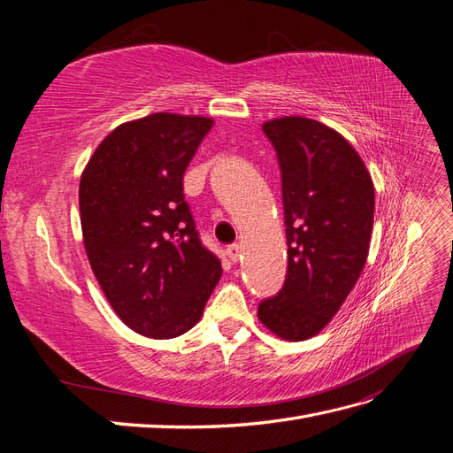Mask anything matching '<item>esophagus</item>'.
<instances>
[{
  "mask_svg": "<svg viewBox=\"0 0 453 453\" xmlns=\"http://www.w3.org/2000/svg\"><path fill=\"white\" fill-rule=\"evenodd\" d=\"M240 253H242V250H240L238 243H230L228 248H226V255H228V258L232 260V263H236V260L240 258Z\"/></svg>",
  "mask_w": 453,
  "mask_h": 453,
  "instance_id": "esophagus-1",
  "label": "esophagus"
}]
</instances>
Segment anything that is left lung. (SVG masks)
Listing matches in <instances>:
<instances>
[{"instance_id": "left-lung-1", "label": "left lung", "mask_w": 453, "mask_h": 453, "mask_svg": "<svg viewBox=\"0 0 453 453\" xmlns=\"http://www.w3.org/2000/svg\"><path fill=\"white\" fill-rule=\"evenodd\" d=\"M263 132L276 149L287 236V276L258 319L285 340L323 331L357 283L374 223V185L348 140L318 120L283 117Z\"/></svg>"}]
</instances>
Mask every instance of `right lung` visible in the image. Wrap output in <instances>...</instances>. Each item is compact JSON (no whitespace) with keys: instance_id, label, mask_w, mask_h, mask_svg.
Here are the masks:
<instances>
[{"instance_id":"1","label":"right lung","mask_w":453,"mask_h":453,"mask_svg":"<svg viewBox=\"0 0 453 453\" xmlns=\"http://www.w3.org/2000/svg\"><path fill=\"white\" fill-rule=\"evenodd\" d=\"M213 127L208 117L153 113L117 127L81 175L85 250L105 298L149 338L193 328L223 268L205 250L183 175Z\"/></svg>"}]
</instances>
